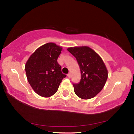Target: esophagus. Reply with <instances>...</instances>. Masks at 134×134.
<instances>
[{
	"instance_id": "esophagus-1",
	"label": "esophagus",
	"mask_w": 134,
	"mask_h": 134,
	"mask_svg": "<svg viewBox=\"0 0 134 134\" xmlns=\"http://www.w3.org/2000/svg\"><path fill=\"white\" fill-rule=\"evenodd\" d=\"M67 76H68L69 78L71 77V74H70V73H69L68 74H67Z\"/></svg>"
}]
</instances>
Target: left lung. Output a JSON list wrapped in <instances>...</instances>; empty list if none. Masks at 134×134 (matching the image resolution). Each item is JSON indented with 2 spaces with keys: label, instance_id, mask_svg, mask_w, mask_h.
<instances>
[{
  "label": "left lung",
  "instance_id": "left-lung-1",
  "mask_svg": "<svg viewBox=\"0 0 134 134\" xmlns=\"http://www.w3.org/2000/svg\"><path fill=\"white\" fill-rule=\"evenodd\" d=\"M67 50L76 57L81 70V81L73 84L75 93L81 99L93 98L107 82L108 70L103 61L88 47H70Z\"/></svg>",
  "mask_w": 134,
  "mask_h": 134
}]
</instances>
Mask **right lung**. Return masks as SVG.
I'll use <instances>...</instances> for the list:
<instances>
[{"label": "right lung", "mask_w": 134, "mask_h": 134, "mask_svg": "<svg viewBox=\"0 0 134 134\" xmlns=\"http://www.w3.org/2000/svg\"><path fill=\"white\" fill-rule=\"evenodd\" d=\"M62 49L53 43H48L38 48L27 60L25 65L27 81L40 96L47 98L54 94L66 77L57 62Z\"/></svg>", "instance_id": "1"}]
</instances>
